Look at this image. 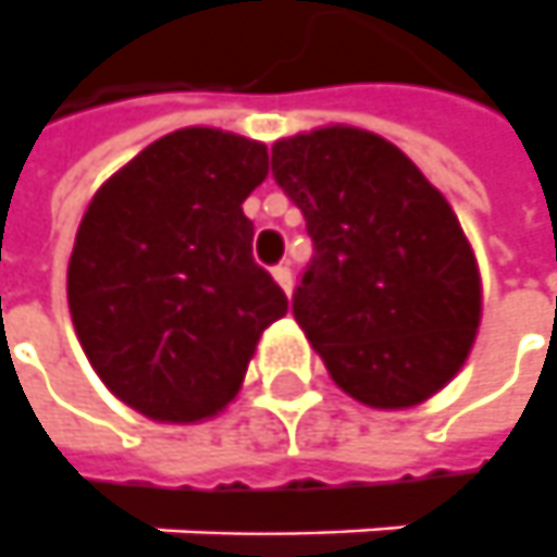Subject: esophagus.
<instances>
[{
  "mask_svg": "<svg viewBox=\"0 0 557 557\" xmlns=\"http://www.w3.org/2000/svg\"><path fill=\"white\" fill-rule=\"evenodd\" d=\"M272 278L282 285L285 294H290V287H294V275H290V267H272Z\"/></svg>",
  "mask_w": 557,
  "mask_h": 557,
  "instance_id": "esophagus-1",
  "label": "esophagus"
}]
</instances>
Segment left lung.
I'll use <instances>...</instances> for the list:
<instances>
[{
  "label": "left lung",
  "instance_id": "obj_1",
  "mask_svg": "<svg viewBox=\"0 0 557 557\" xmlns=\"http://www.w3.org/2000/svg\"><path fill=\"white\" fill-rule=\"evenodd\" d=\"M272 177L315 248L294 319L327 374L368 408L426 401L481 322L479 263L454 208L395 144L349 125L278 140Z\"/></svg>",
  "mask_w": 557,
  "mask_h": 557
}]
</instances>
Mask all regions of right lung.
I'll return each mask as SVG.
<instances>
[{
    "label": "right lung",
    "instance_id": "obj_1",
    "mask_svg": "<svg viewBox=\"0 0 557 557\" xmlns=\"http://www.w3.org/2000/svg\"><path fill=\"white\" fill-rule=\"evenodd\" d=\"M267 174L263 144L181 128L115 171L78 223L66 270L76 337L107 389L149 420L220 413L287 312L242 211Z\"/></svg>",
    "mask_w": 557,
    "mask_h": 557
}]
</instances>
